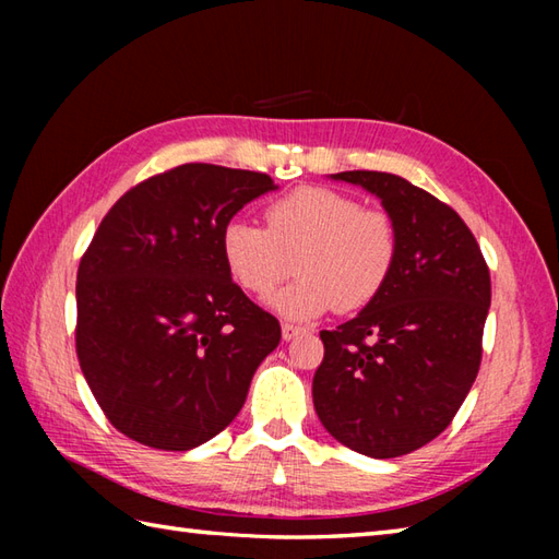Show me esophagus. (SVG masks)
Listing matches in <instances>:
<instances>
[{
  "label": "esophagus",
  "instance_id": "obj_1",
  "mask_svg": "<svg viewBox=\"0 0 559 559\" xmlns=\"http://www.w3.org/2000/svg\"><path fill=\"white\" fill-rule=\"evenodd\" d=\"M281 334H283V341H293L295 336H302L305 334V329H300V326H293V324H283L281 326Z\"/></svg>",
  "mask_w": 559,
  "mask_h": 559
}]
</instances>
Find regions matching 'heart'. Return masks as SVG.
Listing matches in <instances>:
<instances>
[{
    "instance_id": "obj_1",
    "label": "heart",
    "mask_w": 559,
    "mask_h": 559,
    "mask_svg": "<svg viewBox=\"0 0 559 559\" xmlns=\"http://www.w3.org/2000/svg\"><path fill=\"white\" fill-rule=\"evenodd\" d=\"M266 228L233 218L221 230V257L247 293L264 298L293 269L300 278L271 300L288 319L370 305L394 273L399 228L382 209H362L326 187H298L266 206ZM296 264L293 265L292 261Z\"/></svg>"
}]
</instances>
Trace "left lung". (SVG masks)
<instances>
[{"mask_svg": "<svg viewBox=\"0 0 559 559\" xmlns=\"http://www.w3.org/2000/svg\"><path fill=\"white\" fill-rule=\"evenodd\" d=\"M331 180L382 201L399 228V259L358 317L319 334L314 411L341 444L394 459L444 432L476 382L490 271L468 225L425 189L374 170Z\"/></svg>", "mask_w": 559, "mask_h": 559, "instance_id": "8db88e82", "label": "left lung"}]
</instances>
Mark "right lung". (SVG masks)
<instances>
[{"instance_id":"1","label":"right lung","mask_w":559,"mask_h":559,"mask_svg":"<svg viewBox=\"0 0 559 559\" xmlns=\"http://www.w3.org/2000/svg\"><path fill=\"white\" fill-rule=\"evenodd\" d=\"M273 189L264 173L187 163L129 189L93 235L76 273V355L98 406L134 442H209L278 346V319L221 257L223 225Z\"/></svg>"}]
</instances>
